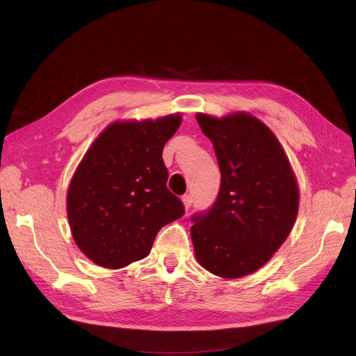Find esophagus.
<instances>
[{"label":"esophagus","mask_w":356,"mask_h":356,"mask_svg":"<svg viewBox=\"0 0 356 356\" xmlns=\"http://www.w3.org/2000/svg\"><path fill=\"white\" fill-rule=\"evenodd\" d=\"M182 202H184V207H185V209L188 211L191 208V205H193V197L190 194H185L184 197H182Z\"/></svg>","instance_id":"obj_1"}]
</instances>
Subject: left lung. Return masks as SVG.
Instances as JSON below:
<instances>
[{
    "label": "left lung",
    "mask_w": 356,
    "mask_h": 356,
    "mask_svg": "<svg viewBox=\"0 0 356 356\" xmlns=\"http://www.w3.org/2000/svg\"><path fill=\"white\" fill-rule=\"evenodd\" d=\"M213 142L222 184L214 205L191 217L195 259L211 274L240 278L260 269L289 236L298 213V186L283 147L248 113H199Z\"/></svg>",
    "instance_id": "left-lung-1"
}]
</instances>
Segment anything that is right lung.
Returning a JSON list of instances; mask_svg holds the SVG:
<instances>
[{"mask_svg":"<svg viewBox=\"0 0 356 356\" xmlns=\"http://www.w3.org/2000/svg\"><path fill=\"white\" fill-rule=\"evenodd\" d=\"M180 115L108 125L82 157L67 193V216L78 248L108 269L128 266L151 251L162 226L185 214L166 188L165 143Z\"/></svg>","mask_w":356,"mask_h":356,"instance_id":"1","label":"right lung"}]
</instances>
